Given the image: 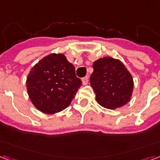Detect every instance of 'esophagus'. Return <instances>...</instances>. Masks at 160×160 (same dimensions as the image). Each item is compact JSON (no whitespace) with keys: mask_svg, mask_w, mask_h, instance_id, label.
I'll return each instance as SVG.
<instances>
[{"mask_svg":"<svg viewBox=\"0 0 160 160\" xmlns=\"http://www.w3.org/2000/svg\"><path fill=\"white\" fill-rule=\"evenodd\" d=\"M88 79H89V77L88 76H86L84 77V78H82V83H83V85H87V83H88Z\"/></svg>","mask_w":160,"mask_h":160,"instance_id":"obj_1","label":"esophagus"}]
</instances>
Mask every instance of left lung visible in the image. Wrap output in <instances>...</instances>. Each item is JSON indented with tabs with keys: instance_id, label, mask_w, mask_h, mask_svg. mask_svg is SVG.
Listing matches in <instances>:
<instances>
[{
	"instance_id": "1",
	"label": "left lung",
	"mask_w": 160,
	"mask_h": 160,
	"mask_svg": "<svg viewBox=\"0 0 160 160\" xmlns=\"http://www.w3.org/2000/svg\"><path fill=\"white\" fill-rule=\"evenodd\" d=\"M92 67L90 82L98 104L108 109H116L130 100L133 78L120 61L104 57L94 62Z\"/></svg>"
}]
</instances>
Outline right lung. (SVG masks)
I'll return each mask as SVG.
<instances>
[{
	"instance_id": "obj_1",
	"label": "right lung",
	"mask_w": 160,
	"mask_h": 160,
	"mask_svg": "<svg viewBox=\"0 0 160 160\" xmlns=\"http://www.w3.org/2000/svg\"><path fill=\"white\" fill-rule=\"evenodd\" d=\"M82 81L62 54H51L33 67L26 80L29 97L37 109L54 114L66 109Z\"/></svg>"
}]
</instances>
